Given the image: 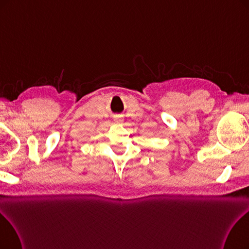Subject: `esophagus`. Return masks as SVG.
<instances>
[{"instance_id": "34e87169", "label": "esophagus", "mask_w": 249, "mask_h": 249, "mask_svg": "<svg viewBox=\"0 0 249 249\" xmlns=\"http://www.w3.org/2000/svg\"><path fill=\"white\" fill-rule=\"evenodd\" d=\"M115 122H117V123H122L123 120H122L121 118H115Z\"/></svg>"}]
</instances>
